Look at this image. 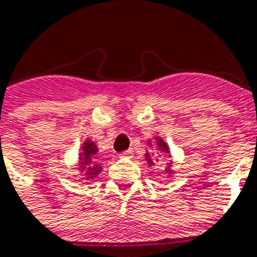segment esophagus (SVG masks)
<instances>
[{
	"instance_id": "obj_1",
	"label": "esophagus",
	"mask_w": 257,
	"mask_h": 257,
	"mask_svg": "<svg viewBox=\"0 0 257 257\" xmlns=\"http://www.w3.org/2000/svg\"><path fill=\"white\" fill-rule=\"evenodd\" d=\"M120 158H133V151L132 149H127V151H123L119 154Z\"/></svg>"
}]
</instances>
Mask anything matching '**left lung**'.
Returning <instances> with one entry per match:
<instances>
[{"label": "left lung", "mask_w": 257, "mask_h": 257, "mask_svg": "<svg viewBox=\"0 0 257 257\" xmlns=\"http://www.w3.org/2000/svg\"><path fill=\"white\" fill-rule=\"evenodd\" d=\"M155 140H156V147L161 149L162 152H165V154L169 156V155H170V151H169V147H167V144L159 137H156ZM145 158H147V162H148L149 166H154L155 162H154V159L151 158V154H145ZM167 166L170 167V163H167ZM169 167H167V173H169V174H172V172H170V169H169Z\"/></svg>", "instance_id": "left-lung-1"}]
</instances>
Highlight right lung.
Instances as JSON below:
<instances>
[{"label": "right lung", "mask_w": 257, "mask_h": 257, "mask_svg": "<svg viewBox=\"0 0 257 257\" xmlns=\"http://www.w3.org/2000/svg\"><path fill=\"white\" fill-rule=\"evenodd\" d=\"M98 152V148L96 145L90 140H87L83 147H81V152H80V158H79V165H80V170L84 172L85 178H94L96 177L101 169L102 167L99 166L96 163V158L95 155Z\"/></svg>", "instance_id": "right-lung-1"}]
</instances>
